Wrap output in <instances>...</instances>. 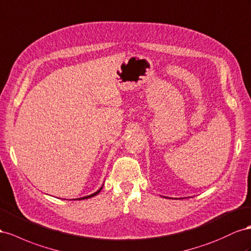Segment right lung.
Segmentation results:
<instances>
[{
    "label": "right lung",
    "instance_id": "right-lung-1",
    "mask_svg": "<svg viewBox=\"0 0 251 251\" xmlns=\"http://www.w3.org/2000/svg\"><path fill=\"white\" fill-rule=\"evenodd\" d=\"M102 187H103V185L101 186L98 190L96 191V192H94V193H92V194H90V195H86V196H83V198H79V199H76V200H79V201H81V200H86V199H90V198H93V196H95V195H97L101 190H102Z\"/></svg>",
    "mask_w": 251,
    "mask_h": 251
}]
</instances>
